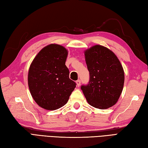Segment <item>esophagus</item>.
<instances>
[{
    "label": "esophagus",
    "mask_w": 148,
    "mask_h": 148,
    "mask_svg": "<svg viewBox=\"0 0 148 148\" xmlns=\"http://www.w3.org/2000/svg\"><path fill=\"white\" fill-rule=\"evenodd\" d=\"M76 83H77V86L79 87V86H80V84H81V80H80V79L77 80L76 81Z\"/></svg>",
    "instance_id": "esophagus-1"
}]
</instances>
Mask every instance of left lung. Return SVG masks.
<instances>
[{
    "label": "left lung",
    "mask_w": 148,
    "mask_h": 148,
    "mask_svg": "<svg viewBox=\"0 0 148 148\" xmlns=\"http://www.w3.org/2000/svg\"><path fill=\"white\" fill-rule=\"evenodd\" d=\"M89 72V81L80 87L87 102L99 109H106L116 103L125 81L123 66L112 51L95 45L85 52Z\"/></svg>",
    "instance_id": "8db88e82"
}]
</instances>
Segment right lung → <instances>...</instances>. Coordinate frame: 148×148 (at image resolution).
Instances as JSON below:
<instances>
[{
  "label": "right lung",
  "instance_id": "add662e5",
  "mask_svg": "<svg viewBox=\"0 0 148 148\" xmlns=\"http://www.w3.org/2000/svg\"><path fill=\"white\" fill-rule=\"evenodd\" d=\"M67 56L65 48L51 44L38 53L30 66V92L37 104L45 109L53 110L64 106L76 87L65 65Z\"/></svg>",
  "mask_w": 148,
  "mask_h": 148
}]
</instances>
